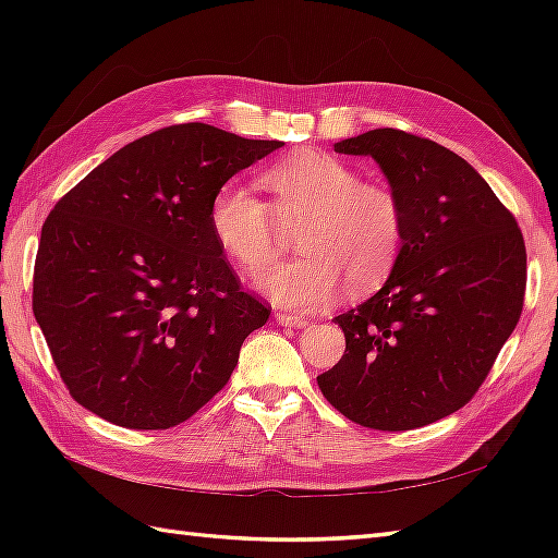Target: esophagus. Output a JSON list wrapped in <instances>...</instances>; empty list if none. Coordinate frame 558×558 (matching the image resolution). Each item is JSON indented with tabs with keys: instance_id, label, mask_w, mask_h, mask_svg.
I'll return each mask as SVG.
<instances>
[{
	"instance_id": "1",
	"label": "esophagus",
	"mask_w": 558,
	"mask_h": 558,
	"mask_svg": "<svg viewBox=\"0 0 558 558\" xmlns=\"http://www.w3.org/2000/svg\"><path fill=\"white\" fill-rule=\"evenodd\" d=\"M276 322L282 324V326H294V328L310 326V318L298 316V314H290V312H278V314H276Z\"/></svg>"
}]
</instances>
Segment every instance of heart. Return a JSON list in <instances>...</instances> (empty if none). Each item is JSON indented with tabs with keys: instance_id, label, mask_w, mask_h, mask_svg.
I'll return each instance as SVG.
<instances>
[{
	"instance_id": "b5f03b06",
	"label": "heart",
	"mask_w": 558,
	"mask_h": 558,
	"mask_svg": "<svg viewBox=\"0 0 558 558\" xmlns=\"http://www.w3.org/2000/svg\"><path fill=\"white\" fill-rule=\"evenodd\" d=\"M270 201L240 184L220 186L210 201V232L246 276L278 264L288 232L300 230L304 254L260 282L270 300L294 310L350 292L381 288L405 244V208L393 189L364 177L333 156L298 150L260 177Z\"/></svg>"
}]
</instances>
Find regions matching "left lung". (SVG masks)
I'll list each match as a JSON object with an SVG mask.
<instances>
[{
    "mask_svg": "<svg viewBox=\"0 0 558 558\" xmlns=\"http://www.w3.org/2000/svg\"><path fill=\"white\" fill-rule=\"evenodd\" d=\"M372 156L405 208V244L372 300L336 316L345 354L316 376L354 424L408 432L468 405L523 314L527 254L477 170L400 129L336 144Z\"/></svg>",
    "mask_w": 558,
    "mask_h": 558,
    "instance_id": "obj_1",
    "label": "left lung"
}]
</instances>
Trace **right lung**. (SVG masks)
Returning <instances> with one entry per match:
<instances>
[{
  "mask_svg": "<svg viewBox=\"0 0 558 558\" xmlns=\"http://www.w3.org/2000/svg\"><path fill=\"white\" fill-rule=\"evenodd\" d=\"M280 146L172 124L57 201L35 256L33 314L78 405L126 429H170L230 381L270 306L222 256L210 201Z\"/></svg>",
  "mask_w": 558,
  "mask_h": 558,
  "instance_id": "right-lung-1",
  "label": "right lung"
}]
</instances>
